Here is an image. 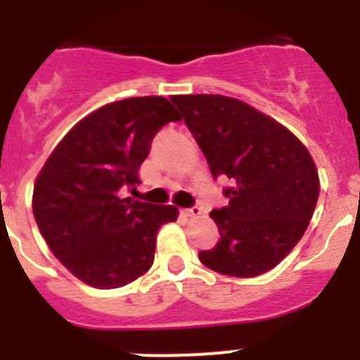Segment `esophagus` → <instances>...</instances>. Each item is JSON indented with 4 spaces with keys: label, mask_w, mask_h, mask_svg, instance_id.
Wrapping results in <instances>:
<instances>
[{
    "label": "esophagus",
    "mask_w": 360,
    "mask_h": 360,
    "mask_svg": "<svg viewBox=\"0 0 360 360\" xmlns=\"http://www.w3.org/2000/svg\"><path fill=\"white\" fill-rule=\"evenodd\" d=\"M184 214L189 216V218H196V216L202 214V207H198V205H193V207L189 209H184Z\"/></svg>",
    "instance_id": "obj_1"
}]
</instances>
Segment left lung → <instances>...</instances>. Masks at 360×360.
<instances>
[{
	"mask_svg": "<svg viewBox=\"0 0 360 360\" xmlns=\"http://www.w3.org/2000/svg\"><path fill=\"white\" fill-rule=\"evenodd\" d=\"M211 167L227 176L229 203L211 211L218 243L200 262L219 274L254 278L274 269L310 224L319 176L294 133L249 104L224 95H173Z\"/></svg>",
	"mask_w": 360,
	"mask_h": 360,
	"instance_id": "left-lung-1",
	"label": "left lung"
}]
</instances>
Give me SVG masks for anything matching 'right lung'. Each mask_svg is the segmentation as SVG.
Listing matches in <instances>:
<instances>
[{
	"label": "right lung",
	"instance_id": "1",
	"mask_svg": "<svg viewBox=\"0 0 360 360\" xmlns=\"http://www.w3.org/2000/svg\"><path fill=\"white\" fill-rule=\"evenodd\" d=\"M180 115L164 97L111 103L77 122L34 186L32 209L53 256L86 285L119 288L146 274L174 205L124 198L158 131Z\"/></svg>",
	"mask_w": 360,
	"mask_h": 360
}]
</instances>
